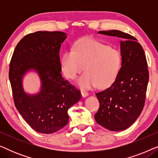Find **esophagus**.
<instances>
[{"instance_id":"obj_1","label":"esophagus","mask_w":158,"mask_h":158,"mask_svg":"<svg viewBox=\"0 0 158 158\" xmlns=\"http://www.w3.org/2000/svg\"><path fill=\"white\" fill-rule=\"evenodd\" d=\"M81 96L83 97L88 96V93L85 92V91H83V90H82V91H81Z\"/></svg>"}]
</instances>
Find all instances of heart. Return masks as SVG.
<instances>
[{"mask_svg":"<svg viewBox=\"0 0 158 158\" xmlns=\"http://www.w3.org/2000/svg\"><path fill=\"white\" fill-rule=\"evenodd\" d=\"M121 64L122 57L117 49L92 38L77 40L73 50L64 52L60 57L62 70L69 79H75L84 69L85 73L77 81L84 89L109 87L117 77Z\"/></svg>","mask_w":158,"mask_h":158,"instance_id":"1","label":"heart"}]
</instances>
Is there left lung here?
<instances>
[{"label":"left lung","instance_id":"left-lung-1","mask_svg":"<svg viewBox=\"0 0 158 158\" xmlns=\"http://www.w3.org/2000/svg\"><path fill=\"white\" fill-rule=\"evenodd\" d=\"M98 33L122 39V67L112 85L96 94L100 106L95 120L109 130H124L137 119L144 106L149 81L146 57L141 44L130 34L118 30Z\"/></svg>","mask_w":158,"mask_h":158}]
</instances>
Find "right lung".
<instances>
[{
    "label": "right lung",
    "instance_id": "right-lung-1",
    "mask_svg": "<svg viewBox=\"0 0 158 158\" xmlns=\"http://www.w3.org/2000/svg\"><path fill=\"white\" fill-rule=\"evenodd\" d=\"M67 35L62 31H36L26 35L16 45L10 62L9 80L14 103L19 114L34 130L52 134L68 123V111L81 98L61 75L60 49ZM38 73L40 91L26 93L23 78L29 71Z\"/></svg>",
    "mask_w": 158,
    "mask_h": 158
}]
</instances>
